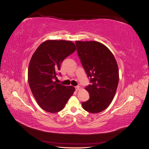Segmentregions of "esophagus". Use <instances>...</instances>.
I'll return each mask as SVG.
<instances>
[{
    "instance_id": "34e87169",
    "label": "esophagus",
    "mask_w": 149,
    "mask_h": 149,
    "mask_svg": "<svg viewBox=\"0 0 149 149\" xmlns=\"http://www.w3.org/2000/svg\"><path fill=\"white\" fill-rule=\"evenodd\" d=\"M75 88H76V91H78V90H79V89H81V88L79 86H76L75 87Z\"/></svg>"
}]
</instances>
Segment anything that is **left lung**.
Returning a JSON list of instances; mask_svg holds the SVG:
<instances>
[{
	"instance_id": "left-lung-1",
	"label": "left lung",
	"mask_w": 149,
	"mask_h": 149,
	"mask_svg": "<svg viewBox=\"0 0 149 149\" xmlns=\"http://www.w3.org/2000/svg\"><path fill=\"white\" fill-rule=\"evenodd\" d=\"M81 62L91 84L86 87L89 100L83 102V109L98 113L109 106L119 83V69L113 54L102 43L96 41H76Z\"/></svg>"
}]
</instances>
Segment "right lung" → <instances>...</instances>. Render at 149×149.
<instances>
[{
  "label": "right lung",
  "instance_id": "right-lung-1",
  "mask_svg": "<svg viewBox=\"0 0 149 149\" xmlns=\"http://www.w3.org/2000/svg\"><path fill=\"white\" fill-rule=\"evenodd\" d=\"M76 49L71 41L49 40L40 44L31 58L29 84L38 104L45 111H61L75 91L74 87L57 83L55 79L62 61Z\"/></svg>",
  "mask_w": 149,
  "mask_h": 149
}]
</instances>
